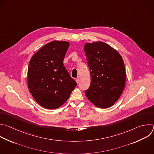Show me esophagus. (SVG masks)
<instances>
[{"label": "esophagus", "instance_id": "34e87169", "mask_svg": "<svg viewBox=\"0 0 154 154\" xmlns=\"http://www.w3.org/2000/svg\"><path fill=\"white\" fill-rule=\"evenodd\" d=\"M75 81H76L77 83H79V77H77V78L75 79Z\"/></svg>", "mask_w": 154, "mask_h": 154}]
</instances>
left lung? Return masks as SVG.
I'll return each instance as SVG.
<instances>
[{"label":"left lung","instance_id":"1","mask_svg":"<svg viewBox=\"0 0 154 154\" xmlns=\"http://www.w3.org/2000/svg\"><path fill=\"white\" fill-rule=\"evenodd\" d=\"M84 50L91 80L85 95L97 107L109 108L125 88L126 74L123 60L116 49L103 42L87 43Z\"/></svg>","mask_w":154,"mask_h":154}]
</instances>
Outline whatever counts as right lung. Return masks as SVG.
Returning <instances> with one entry per match:
<instances>
[{
	"label": "right lung",
	"mask_w": 154,
	"mask_h": 154,
	"mask_svg": "<svg viewBox=\"0 0 154 154\" xmlns=\"http://www.w3.org/2000/svg\"><path fill=\"white\" fill-rule=\"evenodd\" d=\"M69 43L52 41L31 57L28 69V86L42 107L54 109L63 105L77 86L63 65Z\"/></svg>",
	"instance_id": "add662e5"
}]
</instances>
